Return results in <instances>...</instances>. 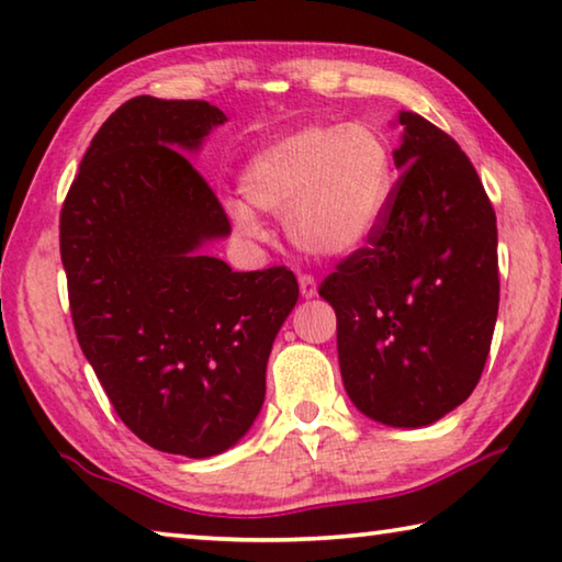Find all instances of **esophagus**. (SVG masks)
<instances>
[{"label": "esophagus", "mask_w": 562, "mask_h": 562, "mask_svg": "<svg viewBox=\"0 0 562 562\" xmlns=\"http://www.w3.org/2000/svg\"><path fill=\"white\" fill-rule=\"evenodd\" d=\"M300 292H302V297H315L317 294V280L312 278L310 272H302L300 274Z\"/></svg>", "instance_id": "obj_1"}]
</instances>
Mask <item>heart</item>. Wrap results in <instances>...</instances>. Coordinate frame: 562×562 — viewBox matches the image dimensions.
Here are the masks:
<instances>
[{
	"label": "heart",
	"mask_w": 562,
	"mask_h": 562,
	"mask_svg": "<svg viewBox=\"0 0 562 562\" xmlns=\"http://www.w3.org/2000/svg\"><path fill=\"white\" fill-rule=\"evenodd\" d=\"M240 190L255 207L284 213V231L302 252L341 258L382 223L394 193V158L369 123H312L252 154ZM237 231L262 235L258 213L227 201Z\"/></svg>",
	"instance_id": "b5f03b06"
}]
</instances>
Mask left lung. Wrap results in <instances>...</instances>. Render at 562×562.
<instances>
[{"instance_id": "8db88e82", "label": "left lung", "mask_w": 562, "mask_h": 562, "mask_svg": "<svg viewBox=\"0 0 562 562\" xmlns=\"http://www.w3.org/2000/svg\"><path fill=\"white\" fill-rule=\"evenodd\" d=\"M402 168L382 223L319 284L361 414L416 429L463 404L498 317L496 211L461 146L402 111Z\"/></svg>"}]
</instances>
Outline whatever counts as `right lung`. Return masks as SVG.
I'll return each instance as SVG.
<instances>
[{"label": "right lung", "mask_w": 562, "mask_h": 562, "mask_svg": "<svg viewBox=\"0 0 562 562\" xmlns=\"http://www.w3.org/2000/svg\"><path fill=\"white\" fill-rule=\"evenodd\" d=\"M225 121L207 101H126L93 136L59 217L74 329L103 392L140 441L190 459L250 429L300 294L284 265L233 272L198 252L231 221L183 150Z\"/></svg>", "instance_id": "add662e5"}]
</instances>
